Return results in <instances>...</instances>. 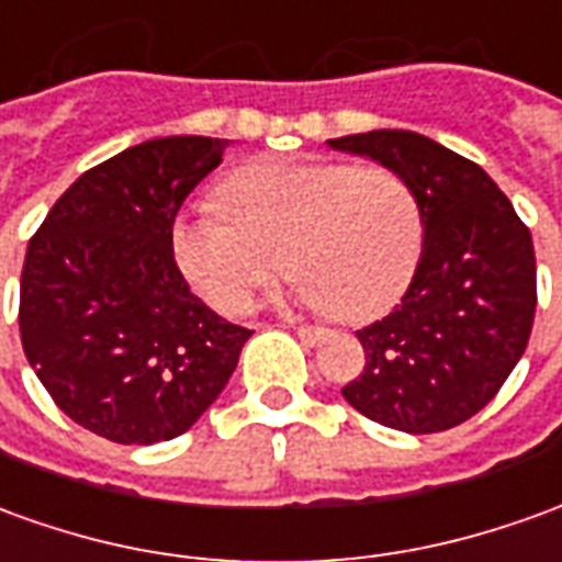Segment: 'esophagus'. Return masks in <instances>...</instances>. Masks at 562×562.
<instances>
[{
    "label": "esophagus",
    "instance_id": "1",
    "mask_svg": "<svg viewBox=\"0 0 562 562\" xmlns=\"http://www.w3.org/2000/svg\"><path fill=\"white\" fill-rule=\"evenodd\" d=\"M294 331H297V337H301V344L304 347H316V344H322L325 340V328H316V325H292Z\"/></svg>",
    "mask_w": 562,
    "mask_h": 562
}]
</instances>
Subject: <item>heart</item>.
Masks as SVG:
<instances>
[{"label":"heart","mask_w":562,"mask_h":562,"mask_svg":"<svg viewBox=\"0 0 562 562\" xmlns=\"http://www.w3.org/2000/svg\"><path fill=\"white\" fill-rule=\"evenodd\" d=\"M172 225V255L200 297L237 316L282 277L313 310L364 322L398 304L423 255V206L386 164L265 160Z\"/></svg>","instance_id":"b5f03b06"}]
</instances>
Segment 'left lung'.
I'll use <instances>...</instances> for the list:
<instances>
[{"instance_id": "8db88e82", "label": "left lung", "mask_w": 562, "mask_h": 562, "mask_svg": "<svg viewBox=\"0 0 562 562\" xmlns=\"http://www.w3.org/2000/svg\"><path fill=\"white\" fill-rule=\"evenodd\" d=\"M328 145L402 172L426 231L402 304L356 331L364 368L340 392L390 429H453L496 398L529 344L536 316L529 227L474 160L429 136L371 131Z\"/></svg>"}]
</instances>
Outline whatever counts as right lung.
<instances>
[{
    "label": "right lung",
    "mask_w": 562,
    "mask_h": 562,
    "mask_svg": "<svg viewBox=\"0 0 562 562\" xmlns=\"http://www.w3.org/2000/svg\"><path fill=\"white\" fill-rule=\"evenodd\" d=\"M225 145H133L78 176L26 246L23 352L63 414L115 445L191 429L252 335L191 294L172 255V222Z\"/></svg>",
    "instance_id": "right-lung-1"
}]
</instances>
